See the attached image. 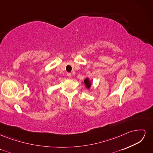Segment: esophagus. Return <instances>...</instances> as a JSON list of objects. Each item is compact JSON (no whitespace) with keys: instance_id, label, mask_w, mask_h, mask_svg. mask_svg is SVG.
<instances>
[{"instance_id":"34e87169","label":"esophagus","mask_w":153,"mask_h":153,"mask_svg":"<svg viewBox=\"0 0 153 153\" xmlns=\"http://www.w3.org/2000/svg\"><path fill=\"white\" fill-rule=\"evenodd\" d=\"M67 76H68V77H71V73H67Z\"/></svg>"}]
</instances>
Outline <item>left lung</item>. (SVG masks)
I'll use <instances>...</instances> for the list:
<instances>
[{"instance_id": "8db88e82", "label": "left lung", "mask_w": 153, "mask_h": 153, "mask_svg": "<svg viewBox=\"0 0 153 153\" xmlns=\"http://www.w3.org/2000/svg\"><path fill=\"white\" fill-rule=\"evenodd\" d=\"M84 83V84L85 85V87L87 88V89L88 90H89L91 89V87L92 86V82L91 80L89 79V78H85L84 82H83Z\"/></svg>"}]
</instances>
